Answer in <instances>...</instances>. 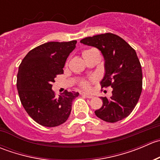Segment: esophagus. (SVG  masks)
I'll return each mask as SVG.
<instances>
[{"mask_svg":"<svg viewBox=\"0 0 160 160\" xmlns=\"http://www.w3.org/2000/svg\"><path fill=\"white\" fill-rule=\"evenodd\" d=\"M81 95L83 97H84V98H93V96H92V95L88 94V93H83Z\"/></svg>","mask_w":160,"mask_h":160,"instance_id":"obj_1","label":"esophagus"}]
</instances>
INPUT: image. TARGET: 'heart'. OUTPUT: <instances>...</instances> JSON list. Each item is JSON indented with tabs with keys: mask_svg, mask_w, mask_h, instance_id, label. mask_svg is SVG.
Returning <instances> with one entry per match:
<instances>
[{
	"mask_svg": "<svg viewBox=\"0 0 160 160\" xmlns=\"http://www.w3.org/2000/svg\"><path fill=\"white\" fill-rule=\"evenodd\" d=\"M93 51H95V50L94 49L85 50V51L83 52V56H84L86 54H88V53H89V52H93ZM80 87L85 90H89L90 88V82L88 81V80H83V81H82L81 83H80Z\"/></svg>",
	"mask_w": 160,
	"mask_h": 160,
	"instance_id": "1",
	"label": "heart"
}]
</instances>
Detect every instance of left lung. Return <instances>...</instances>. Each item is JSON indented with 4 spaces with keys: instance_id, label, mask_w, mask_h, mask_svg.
Masks as SVG:
<instances>
[{
    "instance_id": "8db88e82",
    "label": "left lung",
    "mask_w": 160,
    "mask_h": 160,
    "mask_svg": "<svg viewBox=\"0 0 160 160\" xmlns=\"http://www.w3.org/2000/svg\"><path fill=\"white\" fill-rule=\"evenodd\" d=\"M80 42L101 50L105 59L101 88H113L111 98L101 97L103 105L95 114L111 123L125 118L136 106L142 90V67L135 50L120 36L109 32L87 37Z\"/></svg>"
}]
</instances>
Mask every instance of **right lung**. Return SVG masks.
<instances>
[{
    "label": "right lung",
    "instance_id": "obj_1",
    "mask_svg": "<svg viewBox=\"0 0 160 160\" xmlns=\"http://www.w3.org/2000/svg\"><path fill=\"white\" fill-rule=\"evenodd\" d=\"M77 41L49 42L28 52L19 66L17 88L20 101L28 115L46 127H56L68 119L72 102L78 92L65 90L59 97L52 83L59 74Z\"/></svg>",
    "mask_w": 160,
    "mask_h": 160
}]
</instances>
